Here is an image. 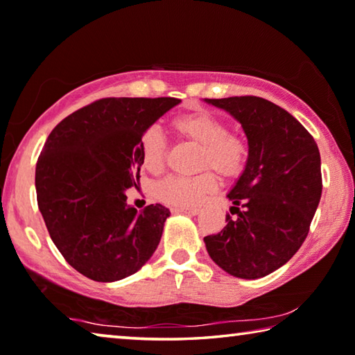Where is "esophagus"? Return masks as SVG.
I'll use <instances>...</instances> for the list:
<instances>
[{"instance_id": "obj_1", "label": "esophagus", "mask_w": 355, "mask_h": 355, "mask_svg": "<svg viewBox=\"0 0 355 355\" xmlns=\"http://www.w3.org/2000/svg\"><path fill=\"white\" fill-rule=\"evenodd\" d=\"M178 212H182V214H187V216H198L201 212L200 207H181V209H176Z\"/></svg>"}]
</instances>
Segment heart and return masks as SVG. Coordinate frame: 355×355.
Wrapping results in <instances>:
<instances>
[{
  "mask_svg": "<svg viewBox=\"0 0 355 355\" xmlns=\"http://www.w3.org/2000/svg\"><path fill=\"white\" fill-rule=\"evenodd\" d=\"M171 129L178 137L200 146V168L211 166L220 176L234 178L245 168L248 143L241 133L228 130L218 116L196 110L182 113L171 119ZM141 164L150 173H159L165 165L166 141L162 132L150 127L138 143ZM217 179L212 171H202L193 178L170 176L157 184L155 196L174 207H191L202 201L207 193L216 190Z\"/></svg>",
  "mask_w": 355,
  "mask_h": 355,
  "instance_id": "1",
  "label": "heart"
}]
</instances>
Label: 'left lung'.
<instances>
[{
	"label": "left lung",
	"instance_id": "obj_1",
	"mask_svg": "<svg viewBox=\"0 0 355 355\" xmlns=\"http://www.w3.org/2000/svg\"><path fill=\"white\" fill-rule=\"evenodd\" d=\"M237 119L248 139L245 170L228 193L237 217L206 236L225 272L254 280L286 264L310 231L321 200V155L309 130L263 97L205 98Z\"/></svg>",
	"mask_w": 355,
	"mask_h": 355
}]
</instances>
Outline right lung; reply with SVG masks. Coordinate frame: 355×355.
<instances>
[{
  "label": "right lung",
  "instance_id": "obj_1",
  "mask_svg": "<svg viewBox=\"0 0 355 355\" xmlns=\"http://www.w3.org/2000/svg\"><path fill=\"white\" fill-rule=\"evenodd\" d=\"M174 97H110L62 119L36 165L37 206L51 241L81 275L110 283L135 274L159 245L170 211L138 212L125 190L138 182L139 138Z\"/></svg>",
  "mask_w": 355,
  "mask_h": 355
}]
</instances>
